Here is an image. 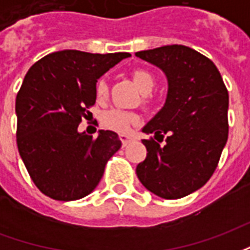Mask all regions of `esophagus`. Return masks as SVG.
<instances>
[{"instance_id":"1","label":"esophagus","mask_w":250,"mask_h":250,"mask_svg":"<svg viewBox=\"0 0 250 250\" xmlns=\"http://www.w3.org/2000/svg\"><path fill=\"white\" fill-rule=\"evenodd\" d=\"M119 138H120V141H122V145H123V146H127V145H128V143L132 141V138H131V136H127V135H120Z\"/></svg>"}]
</instances>
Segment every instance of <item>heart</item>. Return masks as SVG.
Segmentation results:
<instances>
[{
    "mask_svg": "<svg viewBox=\"0 0 250 250\" xmlns=\"http://www.w3.org/2000/svg\"><path fill=\"white\" fill-rule=\"evenodd\" d=\"M131 77L135 83V85L142 92H150L154 85H155V77L151 72L143 68H136L131 72ZM95 95L99 102H104L108 98V85L104 80H99L95 85ZM155 103V100L151 95H145L143 96V104L147 107H151L152 104ZM141 120V116L136 112H131V111H123V109H109L107 112H104L102 116V123L104 127H107L109 130L116 131L120 134H125L130 130L132 125H136Z\"/></svg>",
    "mask_w": 250,
    "mask_h": 250,
    "instance_id": "1",
    "label": "heart"
}]
</instances>
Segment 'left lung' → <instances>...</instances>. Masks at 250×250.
<instances>
[{"label": "left lung", "instance_id": "1", "mask_svg": "<svg viewBox=\"0 0 250 250\" xmlns=\"http://www.w3.org/2000/svg\"><path fill=\"white\" fill-rule=\"evenodd\" d=\"M136 56L159 66L168 80L165 107L143 128L157 141H142L147 155L136 175L158 197L182 198L202 188L220 162L229 134V93L214 62L188 46H161Z\"/></svg>", "mask_w": 250, "mask_h": 250}]
</instances>
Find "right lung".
I'll return each instance as SVG.
<instances>
[{"instance_id":"obj_1","label":"right lung","mask_w":250,"mask_h":250,"mask_svg":"<svg viewBox=\"0 0 250 250\" xmlns=\"http://www.w3.org/2000/svg\"><path fill=\"white\" fill-rule=\"evenodd\" d=\"M127 52L60 51L30 66L16 98L17 147L33 184L57 201H75L98 186L108 159L122 146L114 131L93 138L77 127L96 102L103 73Z\"/></svg>"}]
</instances>
